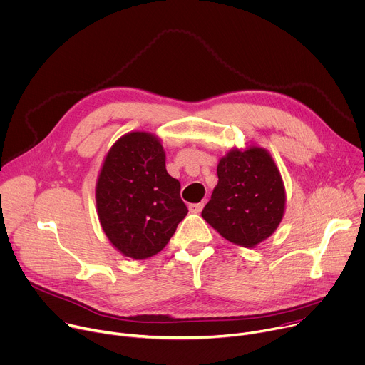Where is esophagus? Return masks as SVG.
<instances>
[{
	"label": "esophagus",
	"mask_w": 365,
	"mask_h": 365,
	"mask_svg": "<svg viewBox=\"0 0 365 365\" xmlns=\"http://www.w3.org/2000/svg\"><path fill=\"white\" fill-rule=\"evenodd\" d=\"M188 208H190V211L191 212H201V210L204 208V202H197V204H190L188 205Z\"/></svg>",
	"instance_id": "obj_1"
}]
</instances>
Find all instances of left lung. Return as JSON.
Wrapping results in <instances>:
<instances>
[{"mask_svg":"<svg viewBox=\"0 0 365 365\" xmlns=\"http://www.w3.org/2000/svg\"><path fill=\"white\" fill-rule=\"evenodd\" d=\"M218 182L204 220L229 242L255 247L274 233L284 212V187L270 154L252 147L232 150L217 165Z\"/></svg>","mask_w":365,"mask_h":365,"instance_id":"left-lung-1","label":"left lung"}]
</instances>
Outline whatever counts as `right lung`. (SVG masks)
<instances>
[{
    "label": "right lung",
    "instance_id": "1",
    "mask_svg": "<svg viewBox=\"0 0 365 365\" xmlns=\"http://www.w3.org/2000/svg\"><path fill=\"white\" fill-rule=\"evenodd\" d=\"M180 190L157 136L130 132L119 138L96 184L98 215L109 242L135 260L161 252L188 212Z\"/></svg>",
    "mask_w": 365,
    "mask_h": 365
}]
</instances>
